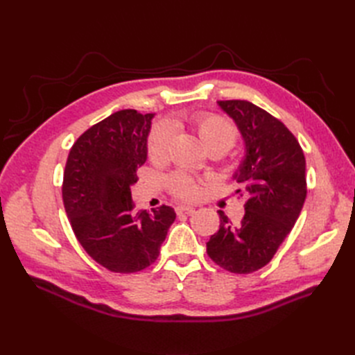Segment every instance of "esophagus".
Listing matches in <instances>:
<instances>
[{"label": "esophagus", "mask_w": 355, "mask_h": 355, "mask_svg": "<svg viewBox=\"0 0 355 355\" xmlns=\"http://www.w3.org/2000/svg\"><path fill=\"white\" fill-rule=\"evenodd\" d=\"M194 207H189V206H178L176 207V213L178 214H182V213H187V214H191V213H194Z\"/></svg>", "instance_id": "1"}]
</instances>
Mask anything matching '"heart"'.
Listing matches in <instances>:
<instances>
[{"label": "heart", "instance_id": "obj_1", "mask_svg": "<svg viewBox=\"0 0 355 355\" xmlns=\"http://www.w3.org/2000/svg\"><path fill=\"white\" fill-rule=\"evenodd\" d=\"M191 123L197 130L202 144L209 149L228 151L239 137V128L227 116L213 112H198L191 116ZM173 137V130L166 123L155 124L148 136L146 154L149 159L159 163L168 155V149ZM168 187L173 196L179 200H196L201 192V180L189 176L184 171H178L168 178Z\"/></svg>", "mask_w": 355, "mask_h": 355}]
</instances>
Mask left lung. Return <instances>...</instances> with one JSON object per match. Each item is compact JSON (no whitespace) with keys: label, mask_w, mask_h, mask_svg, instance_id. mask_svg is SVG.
I'll use <instances>...</instances> for the list:
<instances>
[{"label":"left lung","mask_w":355,"mask_h":355,"mask_svg":"<svg viewBox=\"0 0 355 355\" xmlns=\"http://www.w3.org/2000/svg\"><path fill=\"white\" fill-rule=\"evenodd\" d=\"M239 125L245 157L235 180L245 194L240 225L219 210V231L207 243L210 259L234 274H250L270 262L292 231L306 198L305 155L293 133L249 101H219Z\"/></svg>","instance_id":"1"}]
</instances>
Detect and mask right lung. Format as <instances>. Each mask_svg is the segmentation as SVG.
Listing matches in <instances>:
<instances>
[{
	"mask_svg": "<svg viewBox=\"0 0 355 355\" xmlns=\"http://www.w3.org/2000/svg\"><path fill=\"white\" fill-rule=\"evenodd\" d=\"M153 116L116 111L85 130L67 159L62 198L72 231L84 250L112 272L132 274L154 263L176 219L168 206L136 211L132 201Z\"/></svg>",
	"mask_w": 355,
	"mask_h": 355,
	"instance_id": "obj_1",
	"label": "right lung"
}]
</instances>
